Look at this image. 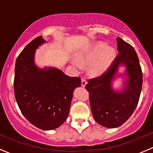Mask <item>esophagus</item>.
<instances>
[{
    "label": "esophagus",
    "instance_id": "esophagus-1",
    "mask_svg": "<svg viewBox=\"0 0 153 153\" xmlns=\"http://www.w3.org/2000/svg\"><path fill=\"white\" fill-rule=\"evenodd\" d=\"M86 84H87V82H86V80L85 78H83L82 79H81V86H83V87H84L86 85Z\"/></svg>",
    "mask_w": 153,
    "mask_h": 153
}]
</instances>
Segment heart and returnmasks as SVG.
<instances>
[{
    "instance_id": "heart-1",
    "label": "heart",
    "mask_w": 153,
    "mask_h": 153,
    "mask_svg": "<svg viewBox=\"0 0 153 153\" xmlns=\"http://www.w3.org/2000/svg\"><path fill=\"white\" fill-rule=\"evenodd\" d=\"M116 52L114 48L106 47L102 43L95 44L83 51L78 55V60L82 65L91 64L89 70L92 73L98 74L103 72L115 58ZM75 67L79 68L80 66L76 61H72Z\"/></svg>"
}]
</instances>
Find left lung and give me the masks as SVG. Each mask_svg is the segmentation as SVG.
I'll use <instances>...</instances> for the list:
<instances>
[{
    "mask_svg": "<svg viewBox=\"0 0 153 153\" xmlns=\"http://www.w3.org/2000/svg\"><path fill=\"white\" fill-rule=\"evenodd\" d=\"M119 52L111 67L86 85L89 92L91 110L97 123L106 128H116L126 122L138 105L142 89V71L134 48L118 37ZM124 67L122 73L119 68ZM123 79V86L114 88L115 78Z\"/></svg>",
    "mask_w": 153,
    "mask_h": 153,
    "instance_id": "1",
    "label": "left lung"
}]
</instances>
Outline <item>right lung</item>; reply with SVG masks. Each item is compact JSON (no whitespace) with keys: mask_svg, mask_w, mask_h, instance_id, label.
Instances as JSON below:
<instances>
[{"mask_svg":"<svg viewBox=\"0 0 153 153\" xmlns=\"http://www.w3.org/2000/svg\"><path fill=\"white\" fill-rule=\"evenodd\" d=\"M46 43L38 37L18 57L14 92L17 104L29 122L43 130H52L67 120L74 89L81 86V81L58 68L37 65L35 52Z\"/></svg>","mask_w":153,"mask_h":153,"instance_id":"add662e5","label":"right lung"}]
</instances>
